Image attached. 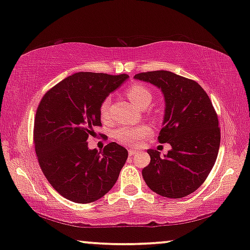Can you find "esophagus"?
<instances>
[{
  "label": "esophagus",
  "mask_w": 250,
  "mask_h": 250,
  "mask_svg": "<svg viewBox=\"0 0 250 250\" xmlns=\"http://www.w3.org/2000/svg\"><path fill=\"white\" fill-rule=\"evenodd\" d=\"M136 153H138V151H136V150H134V149H129V150H128V155H129V157L135 156Z\"/></svg>",
  "instance_id": "34e87169"
}]
</instances>
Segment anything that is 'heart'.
Instances as JSON below:
<instances>
[{"instance_id":"b5f03b06","label":"heart","mask_w":250,"mask_h":250,"mask_svg":"<svg viewBox=\"0 0 250 250\" xmlns=\"http://www.w3.org/2000/svg\"><path fill=\"white\" fill-rule=\"evenodd\" d=\"M126 95L139 108L148 105L152 99L151 92L149 91L148 87L142 84H133L131 86H128L127 90H126ZM108 109L109 100H104L100 107V115L104 119L108 117ZM150 134H151V128L146 124L122 125L115 129L112 136H114L116 141L121 142L123 145L136 146Z\"/></svg>"}]
</instances>
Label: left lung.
Instances as JSON below:
<instances>
[{"label":"left lung","mask_w":250,"mask_h":250,"mask_svg":"<svg viewBox=\"0 0 250 250\" xmlns=\"http://www.w3.org/2000/svg\"><path fill=\"white\" fill-rule=\"evenodd\" d=\"M134 78L162 91L165 116L158 141L172 146L164 156L148 150L150 164L142 169L143 179L159 196L187 197L205 182L217 158L221 132L213 104L197 82L172 71H148Z\"/></svg>","instance_id":"left-lung-1"}]
</instances>
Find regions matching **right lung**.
I'll return each mask as SVG.
<instances>
[{
  "label": "right lung",
  "mask_w": 250,
  "mask_h": 250,
  "mask_svg": "<svg viewBox=\"0 0 250 250\" xmlns=\"http://www.w3.org/2000/svg\"><path fill=\"white\" fill-rule=\"evenodd\" d=\"M127 78L81 71L54 85L37 107L34 145L41 169L68 200L93 203L118 179L127 150L111 142L99 152L88 149L86 141L95 126H101V104Z\"/></svg>",
  "instance_id": "obj_1"
}]
</instances>
